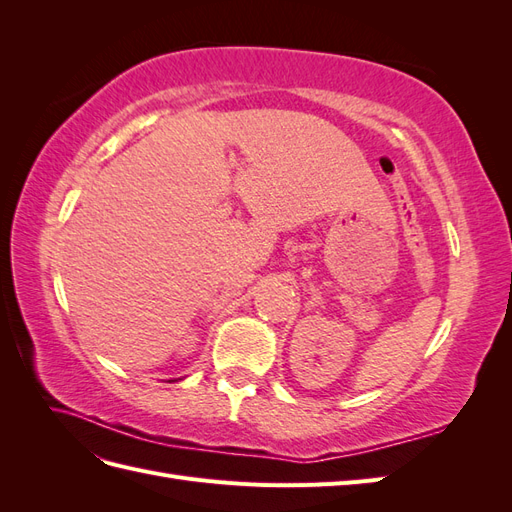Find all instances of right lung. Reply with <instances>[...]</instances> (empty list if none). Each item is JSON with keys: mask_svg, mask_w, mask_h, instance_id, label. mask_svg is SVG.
Masks as SVG:
<instances>
[{"mask_svg": "<svg viewBox=\"0 0 512 512\" xmlns=\"http://www.w3.org/2000/svg\"><path fill=\"white\" fill-rule=\"evenodd\" d=\"M170 382H175V380H170Z\"/></svg>", "mask_w": 512, "mask_h": 512, "instance_id": "right-lung-1", "label": "right lung"}]
</instances>
